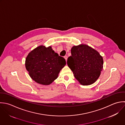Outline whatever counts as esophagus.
Here are the masks:
<instances>
[{"instance_id":"obj_1","label":"esophagus","mask_w":125,"mask_h":125,"mask_svg":"<svg viewBox=\"0 0 125 125\" xmlns=\"http://www.w3.org/2000/svg\"><path fill=\"white\" fill-rule=\"evenodd\" d=\"M64 58L65 59L66 61H67V58H68V56H64Z\"/></svg>"}]
</instances>
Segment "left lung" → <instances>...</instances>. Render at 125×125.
Segmentation results:
<instances>
[{
    "instance_id": "1",
    "label": "left lung",
    "mask_w": 125,
    "mask_h": 125,
    "mask_svg": "<svg viewBox=\"0 0 125 125\" xmlns=\"http://www.w3.org/2000/svg\"><path fill=\"white\" fill-rule=\"evenodd\" d=\"M71 54L67 64L75 78L83 86L94 83L103 70V57L96 50L83 44L73 46Z\"/></svg>"
}]
</instances>
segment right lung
Here are the masks:
<instances>
[{
	"mask_svg": "<svg viewBox=\"0 0 125 125\" xmlns=\"http://www.w3.org/2000/svg\"><path fill=\"white\" fill-rule=\"evenodd\" d=\"M65 59L55 52L51 46L40 45L30 52L25 60V67L31 78L43 85H49L58 76L66 65Z\"/></svg>",
	"mask_w": 125,
	"mask_h": 125,
	"instance_id": "obj_1",
	"label": "right lung"
}]
</instances>
